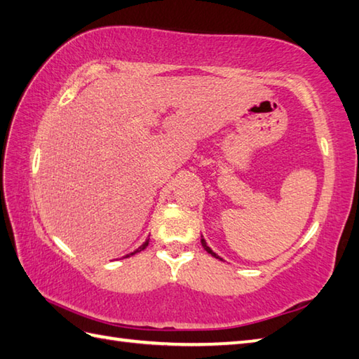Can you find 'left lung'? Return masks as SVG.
Wrapping results in <instances>:
<instances>
[{"instance_id": "1", "label": "left lung", "mask_w": 359, "mask_h": 359, "mask_svg": "<svg viewBox=\"0 0 359 359\" xmlns=\"http://www.w3.org/2000/svg\"><path fill=\"white\" fill-rule=\"evenodd\" d=\"M201 243H202V247L205 248V250H207V253H210L212 257H216V259H220V261H222V257H220L217 253H215V251H212L208 245H207V241H205L203 239V236H202V239H201Z\"/></svg>"}]
</instances>
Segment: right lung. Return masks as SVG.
<instances>
[{
	"label": "right lung",
	"mask_w": 359,
	"mask_h": 359,
	"mask_svg": "<svg viewBox=\"0 0 359 359\" xmlns=\"http://www.w3.org/2000/svg\"><path fill=\"white\" fill-rule=\"evenodd\" d=\"M148 243H149V238H148L147 241H144V242L142 243V245H140L139 248H137V250H134V251H133V253H129V255H126L125 257H129V256H134L135 253H140V251H142V250H144V248H147V247H148Z\"/></svg>",
	"instance_id": "add662e5"
}]
</instances>
